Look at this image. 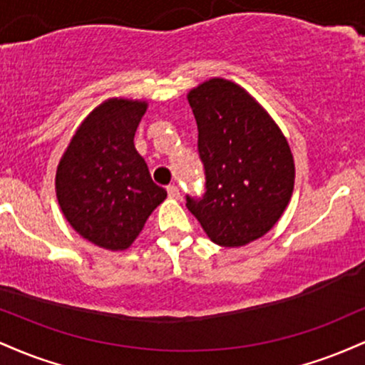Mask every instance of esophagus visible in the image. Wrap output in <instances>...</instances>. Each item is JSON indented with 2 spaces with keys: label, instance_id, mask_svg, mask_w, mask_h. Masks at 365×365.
Masks as SVG:
<instances>
[{
  "label": "esophagus",
  "instance_id": "obj_1",
  "mask_svg": "<svg viewBox=\"0 0 365 365\" xmlns=\"http://www.w3.org/2000/svg\"><path fill=\"white\" fill-rule=\"evenodd\" d=\"M166 190H168L170 199H180V188L177 185H168Z\"/></svg>",
  "mask_w": 365,
  "mask_h": 365
}]
</instances>
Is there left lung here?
I'll return each mask as SVG.
<instances>
[{"label":"left lung","mask_w":365,"mask_h":365,"mask_svg":"<svg viewBox=\"0 0 365 365\" xmlns=\"http://www.w3.org/2000/svg\"><path fill=\"white\" fill-rule=\"evenodd\" d=\"M204 166V194L185 195L212 242L240 247L262 237L292 197L290 145L266 111L237 83L212 78L188 94Z\"/></svg>","instance_id":"obj_1"}]
</instances>
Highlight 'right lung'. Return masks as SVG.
Here are the masks:
<instances>
[{"label":"right lung","instance_id":"add662e5","mask_svg":"<svg viewBox=\"0 0 365 365\" xmlns=\"http://www.w3.org/2000/svg\"><path fill=\"white\" fill-rule=\"evenodd\" d=\"M148 104L111 99L83 120L56 171L63 215L108 250L130 247L166 190L150 178L133 137Z\"/></svg>","mask_w":365,"mask_h":365}]
</instances>
